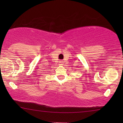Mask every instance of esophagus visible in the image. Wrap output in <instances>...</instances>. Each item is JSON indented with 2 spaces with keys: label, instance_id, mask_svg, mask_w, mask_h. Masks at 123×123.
I'll return each instance as SVG.
<instances>
[{
  "label": "esophagus",
  "instance_id": "34e87169",
  "mask_svg": "<svg viewBox=\"0 0 123 123\" xmlns=\"http://www.w3.org/2000/svg\"><path fill=\"white\" fill-rule=\"evenodd\" d=\"M63 63V61H59V64H62Z\"/></svg>",
  "mask_w": 123,
  "mask_h": 123
}]
</instances>
